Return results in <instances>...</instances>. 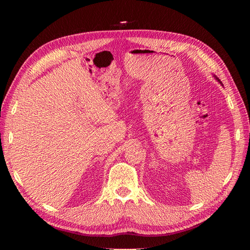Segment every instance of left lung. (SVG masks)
Wrapping results in <instances>:
<instances>
[{"label": "left lung", "instance_id": "1", "mask_svg": "<svg viewBox=\"0 0 250 250\" xmlns=\"http://www.w3.org/2000/svg\"><path fill=\"white\" fill-rule=\"evenodd\" d=\"M214 77H215V78H216V81H217V82H218V83H220V84H221V86H224V84H222V83H221V82H220V79H219V78H218V77H216V76H215V75H214Z\"/></svg>", "mask_w": 250, "mask_h": 250}]
</instances>
